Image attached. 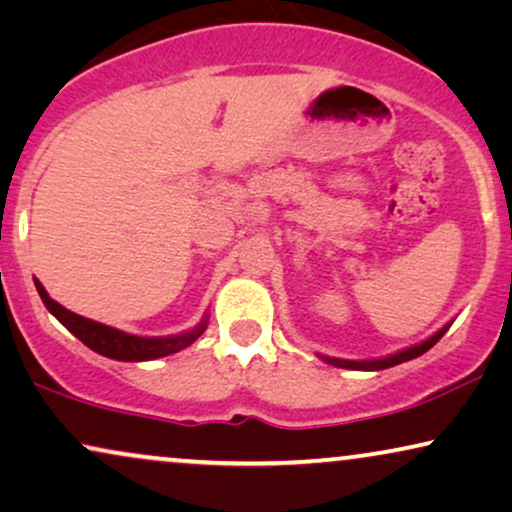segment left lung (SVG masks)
<instances>
[{
	"label": "left lung",
	"mask_w": 512,
	"mask_h": 512,
	"mask_svg": "<svg viewBox=\"0 0 512 512\" xmlns=\"http://www.w3.org/2000/svg\"><path fill=\"white\" fill-rule=\"evenodd\" d=\"M449 330V323L442 327V330L435 332L433 337H428L426 342H421L417 346H410V349L405 351H398L393 353V356H386V358H377V360H342V358H330V356H320L325 360V363L330 365H337V367H346V370H386V367H393V365H400L405 363V360H412V358H419L421 353H426L431 346H435L440 342V337L445 335Z\"/></svg>",
	"instance_id": "left-lung-1"
}]
</instances>
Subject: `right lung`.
Here are the masks:
<instances>
[{
  "mask_svg": "<svg viewBox=\"0 0 512 512\" xmlns=\"http://www.w3.org/2000/svg\"><path fill=\"white\" fill-rule=\"evenodd\" d=\"M37 285L39 297L46 309H49L53 316H56L60 323H63L67 330L72 332L79 342H84L88 349H93L100 356H107L112 360H126V363H140V360H156L163 356H170V353H177L187 349L189 344H194L208 327V316L201 320L199 325L192 327L189 332H182V335L173 337H138L128 335V332H121L117 327H109L102 323H95L91 318L79 316V313L67 311L65 306H60L56 299L49 297V292L44 290V285L34 281Z\"/></svg>",
  "mask_w": 512,
  "mask_h": 512,
  "instance_id": "right-lung-1",
  "label": "right lung"
}]
</instances>
